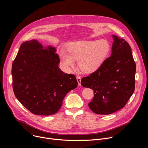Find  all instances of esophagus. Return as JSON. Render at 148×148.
<instances>
[{"label":"esophagus","instance_id":"esophagus-1","mask_svg":"<svg viewBox=\"0 0 148 148\" xmlns=\"http://www.w3.org/2000/svg\"><path fill=\"white\" fill-rule=\"evenodd\" d=\"M76 78H77V80L78 81V86H81V77L79 76H78V75L76 77Z\"/></svg>","mask_w":148,"mask_h":148}]
</instances>
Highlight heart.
<instances>
[{
	"label": "heart",
	"mask_w": 148,
	"mask_h": 148,
	"mask_svg": "<svg viewBox=\"0 0 148 148\" xmlns=\"http://www.w3.org/2000/svg\"><path fill=\"white\" fill-rule=\"evenodd\" d=\"M67 50L69 53L62 50L60 53L61 64L70 69L78 60L79 69L84 73L90 74L102 65L110 52V46L105 39L81 40L71 43Z\"/></svg>",
	"instance_id": "heart-1"
}]
</instances>
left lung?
I'll use <instances>...</instances> for the list:
<instances>
[{"label": "left lung", "mask_w": 148, "mask_h": 148, "mask_svg": "<svg viewBox=\"0 0 148 148\" xmlns=\"http://www.w3.org/2000/svg\"><path fill=\"white\" fill-rule=\"evenodd\" d=\"M112 37L111 56L81 81L82 87L94 90L88 106L97 114L108 115L123 108L135 90L136 64L131 48L124 39Z\"/></svg>", "instance_id": "8db88e82"}]
</instances>
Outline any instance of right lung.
<instances>
[{
	"label": "right lung",
	"instance_id": "add662e5",
	"mask_svg": "<svg viewBox=\"0 0 148 148\" xmlns=\"http://www.w3.org/2000/svg\"><path fill=\"white\" fill-rule=\"evenodd\" d=\"M55 47L44 48L36 40L20 46L12 69L13 89L16 98L34 115L57 113L66 94L75 88L74 74L58 67L60 58Z\"/></svg>",
	"mask_w": 148,
	"mask_h": 148
}]
</instances>
